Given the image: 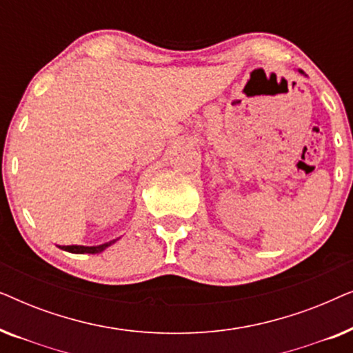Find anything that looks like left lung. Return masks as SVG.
<instances>
[{"instance_id": "left-lung-1", "label": "left lung", "mask_w": 353, "mask_h": 353, "mask_svg": "<svg viewBox=\"0 0 353 353\" xmlns=\"http://www.w3.org/2000/svg\"><path fill=\"white\" fill-rule=\"evenodd\" d=\"M299 74H302V75H305V72H303V70H301V69H299Z\"/></svg>"}]
</instances>
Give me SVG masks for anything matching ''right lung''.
Instances as JSON below:
<instances>
[{
	"mask_svg": "<svg viewBox=\"0 0 353 353\" xmlns=\"http://www.w3.org/2000/svg\"><path fill=\"white\" fill-rule=\"evenodd\" d=\"M115 241L117 239H112L109 241V243H104L99 245H59V249L67 250V252H72V254H99L108 249L109 245H112Z\"/></svg>",
	"mask_w": 353,
	"mask_h": 353,
	"instance_id": "1",
	"label": "right lung"
}]
</instances>
